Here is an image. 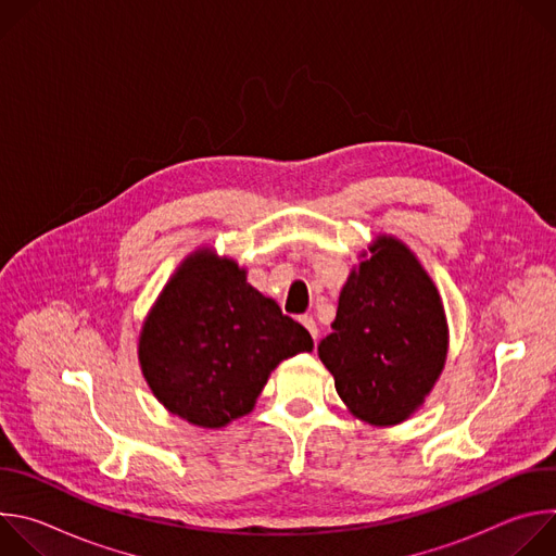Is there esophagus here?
Instances as JSON below:
<instances>
[{
	"mask_svg": "<svg viewBox=\"0 0 556 556\" xmlns=\"http://www.w3.org/2000/svg\"><path fill=\"white\" fill-rule=\"evenodd\" d=\"M301 324H303V328L312 334V339H314V341L319 339V328H316V324H314L312 316H301Z\"/></svg>",
	"mask_w": 556,
	"mask_h": 556,
	"instance_id": "esophagus-1",
	"label": "esophagus"
}]
</instances>
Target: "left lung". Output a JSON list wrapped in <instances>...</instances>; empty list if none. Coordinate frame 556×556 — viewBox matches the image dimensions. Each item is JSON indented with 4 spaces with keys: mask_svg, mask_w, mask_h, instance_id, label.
Listing matches in <instances>:
<instances>
[{
    "mask_svg": "<svg viewBox=\"0 0 556 556\" xmlns=\"http://www.w3.org/2000/svg\"><path fill=\"white\" fill-rule=\"evenodd\" d=\"M319 358L343 403L371 425H399L422 405L444 367L446 319L433 281L405 244L393 237L371 244L341 290Z\"/></svg>",
    "mask_w": 556,
    "mask_h": 556,
    "instance_id": "obj_1",
    "label": "left lung"
}]
</instances>
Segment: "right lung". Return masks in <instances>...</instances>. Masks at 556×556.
Wrapping results in <instances>:
<instances>
[{"instance_id": "add662e5", "label": "right lung", "mask_w": 556, "mask_h": 556, "mask_svg": "<svg viewBox=\"0 0 556 556\" xmlns=\"http://www.w3.org/2000/svg\"><path fill=\"white\" fill-rule=\"evenodd\" d=\"M312 350L309 332L230 260L191 255L144 321L142 374L172 414L219 429L255 407L270 371Z\"/></svg>"}]
</instances>
